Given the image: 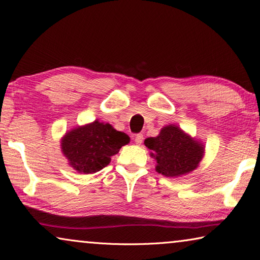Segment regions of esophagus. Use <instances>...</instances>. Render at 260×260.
Listing matches in <instances>:
<instances>
[{"label": "esophagus", "instance_id": "esophagus-1", "mask_svg": "<svg viewBox=\"0 0 260 260\" xmlns=\"http://www.w3.org/2000/svg\"><path fill=\"white\" fill-rule=\"evenodd\" d=\"M143 140H144V136H143V134H137V135H135V137H134V142L136 143L137 145H141Z\"/></svg>", "mask_w": 260, "mask_h": 260}]
</instances>
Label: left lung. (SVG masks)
Masks as SVG:
<instances>
[{
  "label": "left lung",
  "instance_id": "left-lung-1",
  "mask_svg": "<svg viewBox=\"0 0 260 260\" xmlns=\"http://www.w3.org/2000/svg\"><path fill=\"white\" fill-rule=\"evenodd\" d=\"M144 143L155 158L156 172L168 178L189 174L204 155L203 143L174 124L164 126L157 136L148 137Z\"/></svg>",
  "mask_w": 260,
  "mask_h": 260
}]
</instances>
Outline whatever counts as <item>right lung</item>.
<instances>
[{
  "instance_id": "add662e5",
  "label": "right lung",
  "mask_w": 260,
  "mask_h": 260,
  "mask_svg": "<svg viewBox=\"0 0 260 260\" xmlns=\"http://www.w3.org/2000/svg\"><path fill=\"white\" fill-rule=\"evenodd\" d=\"M127 143H129L128 135L96 119L68 131L60 146L71 168L78 173L91 174L107 167L110 157Z\"/></svg>"
}]
</instances>
